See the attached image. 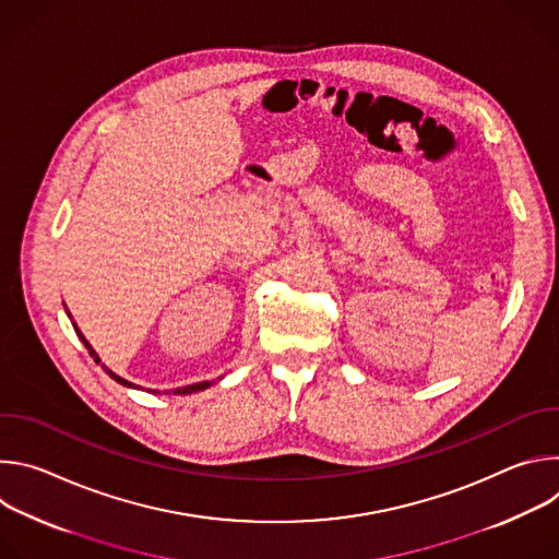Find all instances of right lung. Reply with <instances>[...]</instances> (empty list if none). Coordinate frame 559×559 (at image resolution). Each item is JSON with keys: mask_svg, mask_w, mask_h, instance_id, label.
Instances as JSON below:
<instances>
[{"mask_svg": "<svg viewBox=\"0 0 559 559\" xmlns=\"http://www.w3.org/2000/svg\"><path fill=\"white\" fill-rule=\"evenodd\" d=\"M74 332H76V336H79V338H82V343H84V345H86V349H88V354H91V356H93V358H95V360H97V362H99V356H97V354H95V349H93V347H91V343H88V341H86V338H84V334H82V332H79V330H76V325H74ZM102 367H104V365H102ZM104 369H106V373H108V376H110V378H112V380H117V382H119V384H123V386H132V382H128V380H123V378H119V376H117V373H112V371H110V369H108V367H104ZM210 384H212V382H210V380H205V382H197V384H188V386H179V389H175V395H186V393H194V391H201V389H207V386H210ZM166 393H168V391H166Z\"/></svg>", "mask_w": 559, "mask_h": 559, "instance_id": "1", "label": "right lung"}]
</instances>
